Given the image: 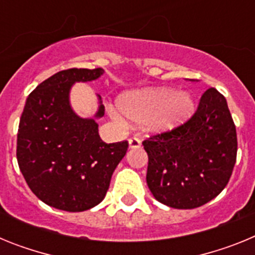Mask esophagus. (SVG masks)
I'll list each match as a JSON object with an SVG mask.
<instances>
[{
	"label": "esophagus",
	"mask_w": 255,
	"mask_h": 255,
	"mask_svg": "<svg viewBox=\"0 0 255 255\" xmlns=\"http://www.w3.org/2000/svg\"><path fill=\"white\" fill-rule=\"evenodd\" d=\"M141 145V140L136 136H132V138L129 139V147L135 149V148H139Z\"/></svg>",
	"instance_id": "obj_1"
}]
</instances>
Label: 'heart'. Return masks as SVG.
Segmentation results:
<instances>
[{
  "label": "heart",
  "instance_id": "obj_1",
  "mask_svg": "<svg viewBox=\"0 0 255 255\" xmlns=\"http://www.w3.org/2000/svg\"><path fill=\"white\" fill-rule=\"evenodd\" d=\"M119 108L126 119L136 124H147L157 131L173 129L190 116L193 101L185 93H176L168 88H148L126 92L119 98ZM115 119L119 112L110 110Z\"/></svg>",
  "mask_w": 255,
  "mask_h": 255
}]
</instances>
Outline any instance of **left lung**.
Returning <instances> with one entry per match:
<instances>
[{"instance_id":"obj_1","label":"left lung","mask_w":255,"mask_h":255,"mask_svg":"<svg viewBox=\"0 0 255 255\" xmlns=\"http://www.w3.org/2000/svg\"><path fill=\"white\" fill-rule=\"evenodd\" d=\"M143 145L155 199L177 209L208 203L227 185L236 162L238 136L226 98L208 88L190 119L150 135Z\"/></svg>"}]
</instances>
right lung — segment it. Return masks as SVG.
<instances>
[{"label": "right lung", "mask_w": 255, "mask_h": 255, "mask_svg": "<svg viewBox=\"0 0 255 255\" xmlns=\"http://www.w3.org/2000/svg\"><path fill=\"white\" fill-rule=\"evenodd\" d=\"M102 69H67L29 94L19 123L16 158L30 190L48 206L83 212L105 198L112 173L129 148L128 140L107 144L93 119H80L69 105L75 82H91ZM105 115L100 106L97 117Z\"/></svg>", "instance_id": "1"}]
</instances>
